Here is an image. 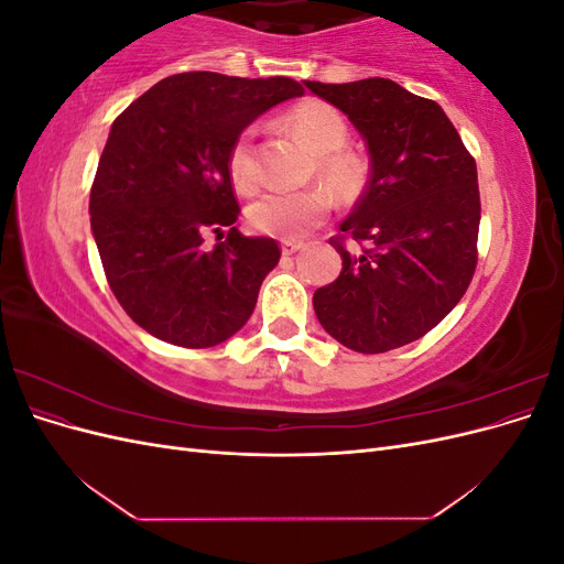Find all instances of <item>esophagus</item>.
I'll list each match as a JSON object with an SVG mask.
<instances>
[{
  "label": "esophagus",
  "mask_w": 564,
  "mask_h": 564,
  "mask_svg": "<svg viewBox=\"0 0 564 564\" xmlns=\"http://www.w3.org/2000/svg\"><path fill=\"white\" fill-rule=\"evenodd\" d=\"M301 249H303V242H282V253L284 256H294Z\"/></svg>",
  "instance_id": "esophagus-1"
}]
</instances>
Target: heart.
<instances>
[{
    "instance_id": "heart-1",
    "label": "heart",
    "mask_w": 564,
    "mask_h": 564,
    "mask_svg": "<svg viewBox=\"0 0 564 564\" xmlns=\"http://www.w3.org/2000/svg\"><path fill=\"white\" fill-rule=\"evenodd\" d=\"M286 127L308 145L315 155L317 178L329 191L348 199L362 185V164L352 152L344 150L348 143V124L344 115L324 100H303L284 115ZM228 172L240 191H253L261 181L259 160L253 148V129H245L230 145ZM329 212V199L319 191L296 193H265L249 207V224L256 232L278 237V240H301L319 226Z\"/></svg>"
}]
</instances>
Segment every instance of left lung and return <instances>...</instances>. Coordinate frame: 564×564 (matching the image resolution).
<instances>
[{"label": "left lung", "instance_id": "obj_1", "mask_svg": "<svg viewBox=\"0 0 564 564\" xmlns=\"http://www.w3.org/2000/svg\"><path fill=\"white\" fill-rule=\"evenodd\" d=\"M362 133L369 183L340 232L369 249L344 259L313 308L329 336L355 352L412 344L466 294L477 263L480 191L470 152L435 100L383 77L303 82Z\"/></svg>", "mask_w": 564, "mask_h": 564}]
</instances>
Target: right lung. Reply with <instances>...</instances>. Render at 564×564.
Here are the masks:
<instances>
[{
	"label": "right lung",
	"mask_w": 564,
	"mask_h": 564,
	"mask_svg": "<svg viewBox=\"0 0 564 564\" xmlns=\"http://www.w3.org/2000/svg\"><path fill=\"white\" fill-rule=\"evenodd\" d=\"M296 96L303 87L289 77L181 73L112 122L91 185V230L112 294L148 334L212 348L251 317L280 247L232 226L240 207L228 152L256 117ZM207 231L225 242L207 250Z\"/></svg>",
	"instance_id": "1"
}]
</instances>
